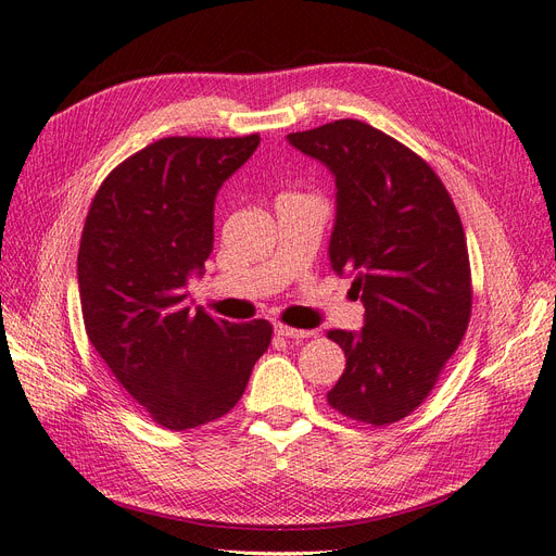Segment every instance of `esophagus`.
Masks as SVG:
<instances>
[{
    "label": "esophagus",
    "instance_id": "obj_1",
    "mask_svg": "<svg viewBox=\"0 0 556 556\" xmlns=\"http://www.w3.org/2000/svg\"><path fill=\"white\" fill-rule=\"evenodd\" d=\"M276 333L285 336V339H308V336H313L315 331H311V329H294V327H288V325L278 323L276 325Z\"/></svg>",
    "mask_w": 556,
    "mask_h": 556
}]
</instances>
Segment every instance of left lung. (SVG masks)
Wrapping results in <instances>:
<instances>
[{
	"instance_id": "8db88e82",
	"label": "left lung",
	"mask_w": 556,
	"mask_h": 556,
	"mask_svg": "<svg viewBox=\"0 0 556 556\" xmlns=\"http://www.w3.org/2000/svg\"><path fill=\"white\" fill-rule=\"evenodd\" d=\"M336 176L333 271H352L359 333L331 329L345 371L327 394L343 417L387 427L439 382L473 308L466 233L443 180L408 146L362 121L290 134Z\"/></svg>"
}]
</instances>
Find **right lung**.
Wrapping results in <instances>:
<instances>
[{"mask_svg":"<svg viewBox=\"0 0 556 556\" xmlns=\"http://www.w3.org/2000/svg\"><path fill=\"white\" fill-rule=\"evenodd\" d=\"M257 146L260 134L150 143L99 185L83 227L78 292L88 339L164 429L227 415L271 343L268 319H215L190 311L182 294L213 250L217 190Z\"/></svg>","mask_w":556,"mask_h":556,"instance_id":"add662e5","label":"right lung"}]
</instances>
